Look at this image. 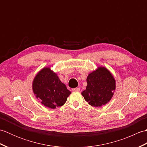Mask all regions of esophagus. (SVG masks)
I'll use <instances>...</instances> for the list:
<instances>
[{"label": "esophagus", "mask_w": 147, "mask_h": 147, "mask_svg": "<svg viewBox=\"0 0 147 147\" xmlns=\"http://www.w3.org/2000/svg\"><path fill=\"white\" fill-rule=\"evenodd\" d=\"M80 89L79 88H73L72 89V91L73 92H79Z\"/></svg>", "instance_id": "obj_1"}]
</instances>
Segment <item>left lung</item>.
Returning <instances> with one entry per match:
<instances>
[{
  "instance_id": "1",
  "label": "left lung",
  "mask_w": 147,
  "mask_h": 147,
  "mask_svg": "<svg viewBox=\"0 0 147 147\" xmlns=\"http://www.w3.org/2000/svg\"><path fill=\"white\" fill-rule=\"evenodd\" d=\"M86 90L82 93L93 107H101L111 100L115 88V81L109 71L100 67L87 77Z\"/></svg>"
}]
</instances>
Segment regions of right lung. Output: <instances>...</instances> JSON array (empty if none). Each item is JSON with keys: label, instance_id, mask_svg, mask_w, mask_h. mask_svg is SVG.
<instances>
[{"label": "right lung", "instance_id": "obj_1", "mask_svg": "<svg viewBox=\"0 0 147 147\" xmlns=\"http://www.w3.org/2000/svg\"><path fill=\"white\" fill-rule=\"evenodd\" d=\"M33 91L43 105L51 109L64 105L71 93L49 67L43 68L36 74L33 80Z\"/></svg>", "mask_w": 147, "mask_h": 147}]
</instances>
